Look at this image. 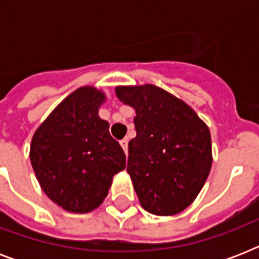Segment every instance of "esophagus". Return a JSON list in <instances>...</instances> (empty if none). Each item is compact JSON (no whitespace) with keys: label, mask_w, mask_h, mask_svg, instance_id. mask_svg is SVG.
<instances>
[{"label":"esophagus","mask_w":259,"mask_h":259,"mask_svg":"<svg viewBox=\"0 0 259 259\" xmlns=\"http://www.w3.org/2000/svg\"><path fill=\"white\" fill-rule=\"evenodd\" d=\"M119 144H121L122 149L125 150V153H127V144H129V140H127V138H123V140L119 141Z\"/></svg>","instance_id":"34e87169"}]
</instances>
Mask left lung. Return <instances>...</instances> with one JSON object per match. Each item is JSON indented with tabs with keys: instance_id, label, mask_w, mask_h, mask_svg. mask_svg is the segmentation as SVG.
Masks as SVG:
<instances>
[{
	"instance_id": "1",
	"label": "left lung",
	"mask_w": 259,
	"mask_h": 259,
	"mask_svg": "<svg viewBox=\"0 0 259 259\" xmlns=\"http://www.w3.org/2000/svg\"><path fill=\"white\" fill-rule=\"evenodd\" d=\"M115 94L136 109L137 136L129 142L126 170L142 208L154 215L181 212L211 170L208 127L187 103L153 84L117 87Z\"/></svg>"
}]
</instances>
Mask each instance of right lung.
Masks as SVG:
<instances>
[{
	"label": "right lung",
	"mask_w": 259,
	"mask_h": 259,
	"mask_svg": "<svg viewBox=\"0 0 259 259\" xmlns=\"http://www.w3.org/2000/svg\"><path fill=\"white\" fill-rule=\"evenodd\" d=\"M105 94L80 87L36 130L30 162L42 191L71 212L93 211L107 196L115 173L126 166L121 145L98 117Z\"/></svg>",
	"instance_id": "right-lung-1"
}]
</instances>
